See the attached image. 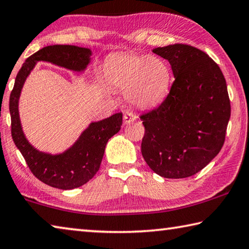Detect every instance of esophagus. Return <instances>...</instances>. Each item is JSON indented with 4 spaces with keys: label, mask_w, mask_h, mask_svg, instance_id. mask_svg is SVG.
Here are the masks:
<instances>
[{
    "label": "esophagus",
    "mask_w": 249,
    "mask_h": 249,
    "mask_svg": "<svg viewBox=\"0 0 249 249\" xmlns=\"http://www.w3.org/2000/svg\"><path fill=\"white\" fill-rule=\"evenodd\" d=\"M136 120H137V117L134 116L132 112H125L124 115V122L125 124H131V122L136 121Z\"/></svg>",
    "instance_id": "34e87169"
}]
</instances>
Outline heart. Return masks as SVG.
Instances as JSON below:
<instances>
[{
  "label": "heart",
  "mask_w": 249,
  "mask_h": 249,
  "mask_svg": "<svg viewBox=\"0 0 249 249\" xmlns=\"http://www.w3.org/2000/svg\"><path fill=\"white\" fill-rule=\"evenodd\" d=\"M104 77L110 86L125 90V97L131 104L152 108L168 95L172 72L168 63L160 56L124 52L106 61Z\"/></svg>",
  "instance_id": "obj_1"
}]
</instances>
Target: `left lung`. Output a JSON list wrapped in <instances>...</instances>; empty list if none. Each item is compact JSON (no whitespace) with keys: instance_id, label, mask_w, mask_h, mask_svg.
I'll list each match as a JSON object with an SVG mask.
<instances>
[{"instance_id":"obj_1","label":"left lung","mask_w":249,"mask_h":249,"mask_svg":"<svg viewBox=\"0 0 249 249\" xmlns=\"http://www.w3.org/2000/svg\"><path fill=\"white\" fill-rule=\"evenodd\" d=\"M153 52L168 60L175 81L164 102L140 116L143 159L162 177H190L224 144L231 117L228 86L219 65L197 48L175 43Z\"/></svg>"}]
</instances>
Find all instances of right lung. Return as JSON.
Returning a JSON list of instances; mask_svg holds the SVG:
<instances>
[{
    "mask_svg": "<svg viewBox=\"0 0 249 249\" xmlns=\"http://www.w3.org/2000/svg\"><path fill=\"white\" fill-rule=\"evenodd\" d=\"M89 48L69 45H53L42 48L25 61L17 73L10 96L12 138L35 177L46 185L70 190L89 181L98 172L109 139L119 131L122 113L91 124L82 132L74 144L61 154L40 152L30 144L20 124L18 100L26 78L38 61H45L72 71H84L90 61Z\"/></svg>",
    "mask_w": 249,
    "mask_h": 249,
    "instance_id": "add662e5",
    "label": "right lung"
}]
</instances>
